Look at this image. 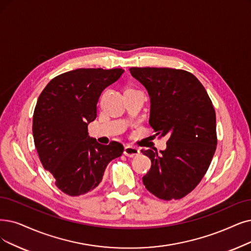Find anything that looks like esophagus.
<instances>
[{
  "mask_svg": "<svg viewBox=\"0 0 251 251\" xmlns=\"http://www.w3.org/2000/svg\"><path fill=\"white\" fill-rule=\"evenodd\" d=\"M140 153V150L134 146L131 145H127L125 147V151L124 154L126 155L127 157H135Z\"/></svg>",
  "mask_w": 251,
  "mask_h": 251,
  "instance_id": "esophagus-1",
  "label": "esophagus"
}]
</instances>
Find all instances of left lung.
<instances>
[{
    "label": "left lung",
    "instance_id": "left-lung-1",
    "mask_svg": "<svg viewBox=\"0 0 251 251\" xmlns=\"http://www.w3.org/2000/svg\"><path fill=\"white\" fill-rule=\"evenodd\" d=\"M150 98L149 125L169 138L165 150L142 149L151 160L143 177L162 200L181 199L200 183L216 149V117L206 89L192 73L170 68H131Z\"/></svg>",
    "mask_w": 251,
    "mask_h": 251
}]
</instances>
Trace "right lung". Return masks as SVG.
Masks as SVG:
<instances>
[{
	"instance_id": "1",
	"label": "right lung",
	"mask_w": 251,
	"mask_h": 251,
	"mask_svg": "<svg viewBox=\"0 0 251 251\" xmlns=\"http://www.w3.org/2000/svg\"><path fill=\"white\" fill-rule=\"evenodd\" d=\"M123 69H76L53 78L39 96L33 136L40 160L69 196L84 195L102 181L107 165L124 152L118 142L103 145L88 136L104 89Z\"/></svg>"
}]
</instances>
